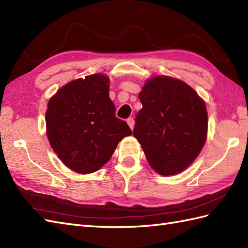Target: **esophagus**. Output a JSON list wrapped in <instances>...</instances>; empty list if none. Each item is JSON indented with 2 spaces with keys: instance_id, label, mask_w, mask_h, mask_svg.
Here are the masks:
<instances>
[{
  "instance_id": "1",
  "label": "esophagus",
  "mask_w": 248,
  "mask_h": 248,
  "mask_svg": "<svg viewBox=\"0 0 248 248\" xmlns=\"http://www.w3.org/2000/svg\"><path fill=\"white\" fill-rule=\"evenodd\" d=\"M127 124L130 127V129L133 130V128H134V119L132 117H130V118L127 119Z\"/></svg>"
}]
</instances>
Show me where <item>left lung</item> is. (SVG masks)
<instances>
[{
  "label": "left lung",
  "instance_id": "left-lung-1",
  "mask_svg": "<svg viewBox=\"0 0 248 248\" xmlns=\"http://www.w3.org/2000/svg\"><path fill=\"white\" fill-rule=\"evenodd\" d=\"M139 98L143 108L135 117L133 135L149 165L162 176L183 171L207 140L204 101L186 83L166 76L148 78Z\"/></svg>",
  "mask_w": 248,
  "mask_h": 248
}]
</instances>
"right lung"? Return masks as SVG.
<instances>
[{
  "label": "right lung",
  "instance_id": "1",
  "mask_svg": "<svg viewBox=\"0 0 248 248\" xmlns=\"http://www.w3.org/2000/svg\"><path fill=\"white\" fill-rule=\"evenodd\" d=\"M108 77L94 73L60 88L48 102L46 135L64 164L81 175L100 170L119 141L132 134L115 116Z\"/></svg>",
  "mask_w": 248,
  "mask_h": 248
}]
</instances>
